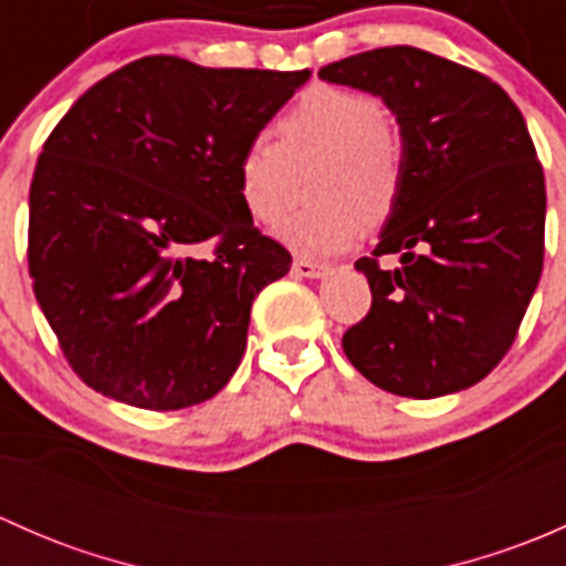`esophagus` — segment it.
Returning a JSON list of instances; mask_svg holds the SVG:
<instances>
[{
  "label": "esophagus",
  "instance_id": "obj_1",
  "mask_svg": "<svg viewBox=\"0 0 566 566\" xmlns=\"http://www.w3.org/2000/svg\"><path fill=\"white\" fill-rule=\"evenodd\" d=\"M293 273L295 276H304V279H319L328 273V265H317V262H310V260H295Z\"/></svg>",
  "mask_w": 566,
  "mask_h": 566
}]
</instances>
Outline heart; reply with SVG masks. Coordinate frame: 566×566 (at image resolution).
Segmentation results:
<instances>
[{"label": "heart", "instance_id": "b5f03b06", "mask_svg": "<svg viewBox=\"0 0 566 566\" xmlns=\"http://www.w3.org/2000/svg\"><path fill=\"white\" fill-rule=\"evenodd\" d=\"M306 172L310 205L276 227L298 254L345 251L361 227L394 213L402 191V139L375 95L347 87H315L276 123V142L256 136L238 158V193L262 224H273L298 197Z\"/></svg>", "mask_w": 566, "mask_h": 566}]
</instances>
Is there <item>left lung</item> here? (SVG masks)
I'll return each instance as SVG.
<instances>
[{
	"label": "left lung",
	"mask_w": 566,
	"mask_h": 566,
	"mask_svg": "<svg viewBox=\"0 0 566 566\" xmlns=\"http://www.w3.org/2000/svg\"><path fill=\"white\" fill-rule=\"evenodd\" d=\"M323 82L378 95L405 175L373 256L369 315L342 336L378 389L432 399L479 384L515 342L542 276L545 175L526 119L482 73L413 45L331 62ZM400 262L386 272L380 255Z\"/></svg>",
	"instance_id": "obj_1"
}]
</instances>
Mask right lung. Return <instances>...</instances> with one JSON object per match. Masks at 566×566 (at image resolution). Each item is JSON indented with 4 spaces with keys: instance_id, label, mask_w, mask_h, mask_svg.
Wrapping results in <instances>:
<instances>
[{
    "instance_id": "1",
    "label": "right lung",
    "mask_w": 566,
    "mask_h": 566,
    "mask_svg": "<svg viewBox=\"0 0 566 566\" xmlns=\"http://www.w3.org/2000/svg\"><path fill=\"white\" fill-rule=\"evenodd\" d=\"M310 76L142 56L51 130L30 188V276L90 389L145 410L224 389L256 293L293 262L254 230L238 158Z\"/></svg>"
}]
</instances>
